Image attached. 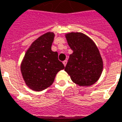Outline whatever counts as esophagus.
I'll list each match as a JSON object with an SVG mask.
<instances>
[{
    "label": "esophagus",
    "mask_w": 122,
    "mask_h": 122,
    "mask_svg": "<svg viewBox=\"0 0 122 122\" xmlns=\"http://www.w3.org/2000/svg\"><path fill=\"white\" fill-rule=\"evenodd\" d=\"M67 60H64V62H63V64H64V66H66V64H67Z\"/></svg>",
    "instance_id": "obj_1"
}]
</instances>
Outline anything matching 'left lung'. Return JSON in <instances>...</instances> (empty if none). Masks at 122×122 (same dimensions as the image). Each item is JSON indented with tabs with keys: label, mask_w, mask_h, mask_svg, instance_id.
Wrapping results in <instances>:
<instances>
[{
	"label": "left lung",
	"mask_w": 122,
	"mask_h": 122,
	"mask_svg": "<svg viewBox=\"0 0 122 122\" xmlns=\"http://www.w3.org/2000/svg\"><path fill=\"white\" fill-rule=\"evenodd\" d=\"M66 37L73 52L70 55L65 71L75 84L81 86L92 85L103 71V60L97 46L82 33H69Z\"/></svg>",
	"instance_id": "8db88e82"
}]
</instances>
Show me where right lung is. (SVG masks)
Listing matches in <instances>:
<instances>
[{"mask_svg": "<svg viewBox=\"0 0 122 122\" xmlns=\"http://www.w3.org/2000/svg\"><path fill=\"white\" fill-rule=\"evenodd\" d=\"M55 34L46 33L32 43L21 64V71L26 84L35 91H41L53 83L58 72L64 69L58 52L51 50Z\"/></svg>", "mask_w": 122, "mask_h": 122, "instance_id": "1", "label": "right lung"}]
</instances>
